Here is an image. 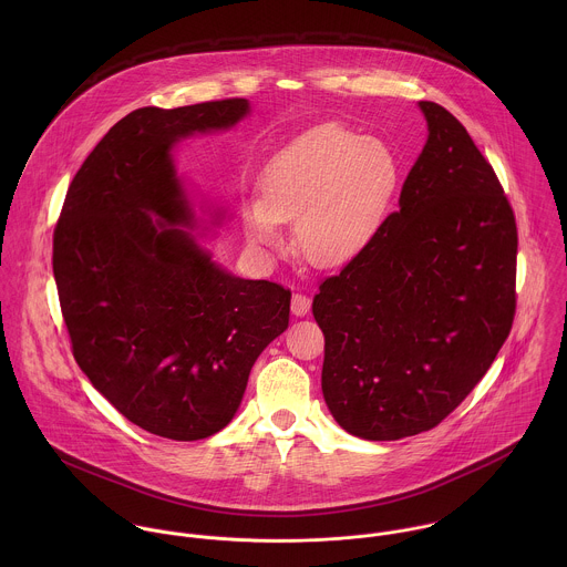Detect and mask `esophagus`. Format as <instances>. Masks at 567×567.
I'll return each instance as SVG.
<instances>
[{"label": "esophagus", "mask_w": 567, "mask_h": 567, "mask_svg": "<svg viewBox=\"0 0 567 567\" xmlns=\"http://www.w3.org/2000/svg\"><path fill=\"white\" fill-rule=\"evenodd\" d=\"M310 308H312V301H310V297H306V295H301V292L292 295V301H290V310H292V315H295V317H306V315L310 312Z\"/></svg>", "instance_id": "34e87169"}]
</instances>
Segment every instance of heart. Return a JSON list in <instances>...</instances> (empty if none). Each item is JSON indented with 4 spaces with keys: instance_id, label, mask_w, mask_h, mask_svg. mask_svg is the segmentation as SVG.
Segmentation results:
<instances>
[{
    "instance_id": "obj_1",
    "label": "heart",
    "mask_w": 567,
    "mask_h": 567,
    "mask_svg": "<svg viewBox=\"0 0 567 567\" xmlns=\"http://www.w3.org/2000/svg\"><path fill=\"white\" fill-rule=\"evenodd\" d=\"M402 176V159L386 140L342 124L315 126L264 165L259 200L244 209V236L275 248L284 243L281 223L295 220L303 259L340 268L378 238Z\"/></svg>"
}]
</instances>
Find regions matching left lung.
Masks as SVG:
<instances>
[{"label":"left lung","mask_w":567,"mask_h":567,"mask_svg":"<svg viewBox=\"0 0 567 567\" xmlns=\"http://www.w3.org/2000/svg\"><path fill=\"white\" fill-rule=\"evenodd\" d=\"M419 109L427 140L400 212L312 303L324 404L367 441L439 425L483 380L515 317L517 227L504 189L447 109Z\"/></svg>","instance_id":"obj_1"}]
</instances>
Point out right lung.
Listing matches in <instances>:
<instances>
[{
  "label": "right lung",
  "mask_w": 567,
  "mask_h": 567,
  "mask_svg": "<svg viewBox=\"0 0 567 567\" xmlns=\"http://www.w3.org/2000/svg\"><path fill=\"white\" fill-rule=\"evenodd\" d=\"M244 97L122 117L76 172L54 229V279L72 351L128 421L172 441L220 432L259 353L286 331L290 290L243 279L200 246L172 151L234 128ZM220 225V209H209Z\"/></svg>",
  "instance_id": "obj_1"
}]
</instances>
